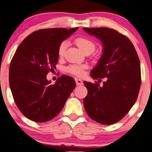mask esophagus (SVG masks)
<instances>
[{
  "label": "esophagus",
  "instance_id": "34e87169",
  "mask_svg": "<svg viewBox=\"0 0 152 152\" xmlns=\"http://www.w3.org/2000/svg\"><path fill=\"white\" fill-rule=\"evenodd\" d=\"M75 81H76V83L77 86H82L83 84V83L82 80L79 79V78H75Z\"/></svg>",
  "mask_w": 152,
  "mask_h": 152
}]
</instances>
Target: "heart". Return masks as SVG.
<instances>
[{"mask_svg":"<svg viewBox=\"0 0 152 152\" xmlns=\"http://www.w3.org/2000/svg\"><path fill=\"white\" fill-rule=\"evenodd\" d=\"M76 44L77 46L83 51L85 53H86L93 51L95 50V44L91 41V40L87 39L85 37H78L76 39ZM66 47H67V42H62L60 44L59 47L58 49V56L60 58H62L64 56L66 52ZM86 68L85 65L81 64H70L65 68V71L67 73L75 75V76H80L83 74L84 69Z\"/></svg>","mask_w":152,"mask_h":152,"instance_id":"b5f03b06","label":"heart"}]
</instances>
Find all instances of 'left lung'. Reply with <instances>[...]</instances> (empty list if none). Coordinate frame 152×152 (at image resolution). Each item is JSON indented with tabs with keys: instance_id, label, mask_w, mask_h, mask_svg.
<instances>
[{
	"instance_id": "8db88e82",
	"label": "left lung",
	"mask_w": 152,
	"mask_h": 152,
	"mask_svg": "<svg viewBox=\"0 0 152 152\" xmlns=\"http://www.w3.org/2000/svg\"><path fill=\"white\" fill-rule=\"evenodd\" d=\"M89 35L99 39L103 53L91 71L93 79L107 78L106 81H84L88 95L83 105L88 116L105 125L122 120L136 102L141 85L140 63L135 48L126 36L109 28H84Z\"/></svg>"
}]
</instances>
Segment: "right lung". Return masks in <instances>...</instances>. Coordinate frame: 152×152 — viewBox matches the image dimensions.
Returning <instances> with one entry per match:
<instances>
[{
	"label": "right lung",
	"instance_id": "add662e5",
	"mask_svg": "<svg viewBox=\"0 0 152 152\" xmlns=\"http://www.w3.org/2000/svg\"><path fill=\"white\" fill-rule=\"evenodd\" d=\"M78 28L37 30L16 50L10 65V87L18 108L29 120L45 122L57 116L76 87L71 76L62 75L51 85L46 75L56 69L60 44Z\"/></svg>",
	"mask_w": 152,
	"mask_h": 152
}]
</instances>
